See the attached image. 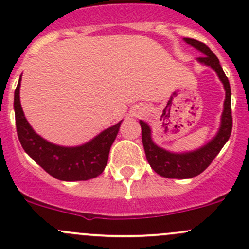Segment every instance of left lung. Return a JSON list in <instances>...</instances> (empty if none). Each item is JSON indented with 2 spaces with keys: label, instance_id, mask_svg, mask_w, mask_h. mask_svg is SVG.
Wrapping results in <instances>:
<instances>
[{
  "label": "left lung",
  "instance_id": "1",
  "mask_svg": "<svg viewBox=\"0 0 249 249\" xmlns=\"http://www.w3.org/2000/svg\"><path fill=\"white\" fill-rule=\"evenodd\" d=\"M188 44L196 48L202 53L203 56H200L197 61L201 64L210 66L217 72L218 77L222 80L225 89V101L224 110L222 114V123L218 134L211 142L203 145L200 149L189 153H171L162 148L158 147L152 140L150 135V127L147 123L140 120L141 129H142V143L144 148L145 157L150 167L154 170L158 175L166 178H177V179H185L192 178L205 171L211 162L213 161L218 153L220 152L227 141L229 140L232 130V115H231V89L228 77L225 76L222 66L219 64L218 57L213 54L205 43L196 41L193 38H184Z\"/></svg>",
  "mask_w": 249,
  "mask_h": 249
}]
</instances>
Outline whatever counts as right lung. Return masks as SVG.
I'll return each instance as SVG.
<instances>
[{
    "mask_svg": "<svg viewBox=\"0 0 249 249\" xmlns=\"http://www.w3.org/2000/svg\"><path fill=\"white\" fill-rule=\"evenodd\" d=\"M20 77L14 92V110L18 137L25 152L54 178L60 180H87L104 172L108 161L112 143L119 131L120 123L108 127L95 139L79 147L53 144L30 126L20 105Z\"/></svg>",
    "mask_w": 249,
    "mask_h": 249,
    "instance_id": "1",
    "label": "right lung"
}]
</instances>
